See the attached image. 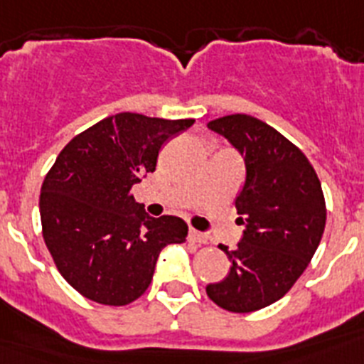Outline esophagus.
Listing matches in <instances>:
<instances>
[{"instance_id": "obj_1", "label": "esophagus", "mask_w": 364, "mask_h": 364, "mask_svg": "<svg viewBox=\"0 0 364 364\" xmlns=\"http://www.w3.org/2000/svg\"><path fill=\"white\" fill-rule=\"evenodd\" d=\"M189 240L200 246V244L208 242V237H205L204 233H200V231H197V230H189Z\"/></svg>"}]
</instances>
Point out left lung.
I'll return each instance as SVG.
<instances>
[{
	"mask_svg": "<svg viewBox=\"0 0 364 364\" xmlns=\"http://www.w3.org/2000/svg\"><path fill=\"white\" fill-rule=\"evenodd\" d=\"M244 159L246 178L235 200L242 239L220 282L205 286L220 308L247 314L284 297L310 264L326 224L317 173L288 138L250 114H230L208 124Z\"/></svg>",
	"mask_w": 364,
	"mask_h": 364,
	"instance_id": "8db88e82",
	"label": "left lung"
}]
</instances>
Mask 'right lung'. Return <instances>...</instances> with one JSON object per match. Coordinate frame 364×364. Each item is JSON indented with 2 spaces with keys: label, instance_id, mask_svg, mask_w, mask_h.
I'll return each instance as SVG.
<instances>
[{
  "label": "right lung",
  "instance_id": "obj_1",
  "mask_svg": "<svg viewBox=\"0 0 364 364\" xmlns=\"http://www.w3.org/2000/svg\"><path fill=\"white\" fill-rule=\"evenodd\" d=\"M193 124L120 112L58 154L41 186V228L58 272L83 297L109 306L136 301L164 247L186 242L188 224L149 217L131 188L156 169L164 142Z\"/></svg>",
  "mask_w": 364,
  "mask_h": 364
}]
</instances>
